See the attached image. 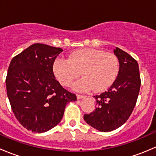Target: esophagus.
Listing matches in <instances>:
<instances>
[{"instance_id": "34e87169", "label": "esophagus", "mask_w": 156, "mask_h": 156, "mask_svg": "<svg viewBox=\"0 0 156 156\" xmlns=\"http://www.w3.org/2000/svg\"><path fill=\"white\" fill-rule=\"evenodd\" d=\"M85 97H86V96H84V95H80V94H78V95H77V99H78V100L85 98Z\"/></svg>"}]
</instances>
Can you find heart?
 I'll return each instance as SVG.
<instances>
[{
	"instance_id": "obj_1",
	"label": "heart",
	"mask_w": 156,
	"mask_h": 156,
	"mask_svg": "<svg viewBox=\"0 0 156 156\" xmlns=\"http://www.w3.org/2000/svg\"><path fill=\"white\" fill-rule=\"evenodd\" d=\"M119 69V59L112 53L96 49H83L71 53L69 59H57L53 70L62 86H69L78 78H84L72 85L75 90L85 92L94 89L100 92L112 85Z\"/></svg>"
}]
</instances>
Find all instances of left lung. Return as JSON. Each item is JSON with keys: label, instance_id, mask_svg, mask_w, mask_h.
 Here are the masks:
<instances>
[{"label": "left lung", "instance_id": "1", "mask_svg": "<svg viewBox=\"0 0 156 156\" xmlns=\"http://www.w3.org/2000/svg\"><path fill=\"white\" fill-rule=\"evenodd\" d=\"M119 62L117 78L107 91L94 96L97 107L84 115L86 123L102 132L119 128L126 122L136 105L141 81L137 62L120 48L114 49Z\"/></svg>", "mask_w": 156, "mask_h": 156}]
</instances>
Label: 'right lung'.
<instances>
[{
  "mask_svg": "<svg viewBox=\"0 0 156 156\" xmlns=\"http://www.w3.org/2000/svg\"><path fill=\"white\" fill-rule=\"evenodd\" d=\"M62 50L34 44L13 57L6 78L7 97L17 120L27 130L44 133L62 120L75 94L55 78L53 66Z\"/></svg>",
  "mask_w": 156,
  "mask_h": 156,
  "instance_id": "right-lung-1",
  "label": "right lung"
}]
</instances>
